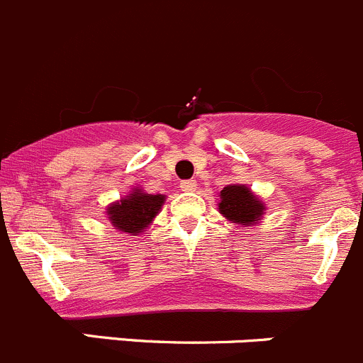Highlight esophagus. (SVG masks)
<instances>
[{"label": "esophagus", "mask_w": 363, "mask_h": 363, "mask_svg": "<svg viewBox=\"0 0 363 363\" xmlns=\"http://www.w3.org/2000/svg\"><path fill=\"white\" fill-rule=\"evenodd\" d=\"M196 187H198L196 179H184V182L179 184V189H182V191H185V192L196 191Z\"/></svg>", "instance_id": "1"}]
</instances>
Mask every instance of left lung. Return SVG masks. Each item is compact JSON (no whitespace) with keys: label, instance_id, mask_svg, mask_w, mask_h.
Segmentation results:
<instances>
[{"label":"left lung","instance_id":"1","mask_svg":"<svg viewBox=\"0 0 363 363\" xmlns=\"http://www.w3.org/2000/svg\"><path fill=\"white\" fill-rule=\"evenodd\" d=\"M219 212L233 223L253 224L264 212V205L244 185H228L220 191Z\"/></svg>","mask_w":363,"mask_h":363}]
</instances>
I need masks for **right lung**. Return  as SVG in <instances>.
Here are the masks:
<instances>
[{
    "label": "right lung",
    "instance_id": "obj_1",
    "mask_svg": "<svg viewBox=\"0 0 363 363\" xmlns=\"http://www.w3.org/2000/svg\"><path fill=\"white\" fill-rule=\"evenodd\" d=\"M164 199L165 196L144 194L143 191L137 189L135 192L121 199L119 203L108 206V219L119 231L135 235V233L146 230L147 224L160 212Z\"/></svg>",
    "mask_w": 363,
    "mask_h": 363
}]
</instances>
